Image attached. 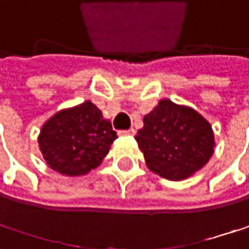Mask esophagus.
<instances>
[{
	"label": "esophagus",
	"instance_id": "1",
	"mask_svg": "<svg viewBox=\"0 0 249 249\" xmlns=\"http://www.w3.org/2000/svg\"><path fill=\"white\" fill-rule=\"evenodd\" d=\"M120 136H133L135 135V130L133 129H129V130H120L119 132Z\"/></svg>",
	"mask_w": 249,
	"mask_h": 249
}]
</instances>
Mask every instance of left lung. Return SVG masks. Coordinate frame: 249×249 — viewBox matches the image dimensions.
<instances>
[{
  "mask_svg": "<svg viewBox=\"0 0 249 249\" xmlns=\"http://www.w3.org/2000/svg\"><path fill=\"white\" fill-rule=\"evenodd\" d=\"M135 139L148 169L169 180L192 176L214 152L211 124L194 108L170 100H161L143 117Z\"/></svg>",
  "mask_w": 249,
  "mask_h": 249,
  "instance_id": "8db88e82",
  "label": "left lung"
}]
</instances>
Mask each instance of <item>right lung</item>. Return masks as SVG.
<instances>
[{"label": "right lung", "mask_w": 249, "mask_h": 249, "mask_svg": "<svg viewBox=\"0 0 249 249\" xmlns=\"http://www.w3.org/2000/svg\"><path fill=\"white\" fill-rule=\"evenodd\" d=\"M116 138L110 120L95 104L85 101L47 120L38 143L50 169L64 176H83L101 164Z\"/></svg>", "instance_id": "1"}]
</instances>
